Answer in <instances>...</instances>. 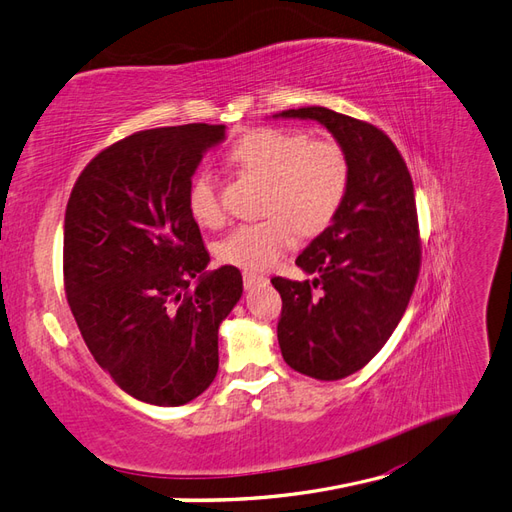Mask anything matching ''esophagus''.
Returning <instances> with one entry per match:
<instances>
[{
  "mask_svg": "<svg viewBox=\"0 0 512 512\" xmlns=\"http://www.w3.org/2000/svg\"><path fill=\"white\" fill-rule=\"evenodd\" d=\"M268 279L266 277H259V274H253V272H244V287L246 290H251V287L259 285V283H266Z\"/></svg>",
  "mask_w": 512,
  "mask_h": 512,
  "instance_id": "obj_1",
  "label": "esophagus"
}]
</instances>
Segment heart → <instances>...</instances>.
<instances>
[{"label":"heart","mask_w":512,"mask_h":512,"mask_svg":"<svg viewBox=\"0 0 512 512\" xmlns=\"http://www.w3.org/2000/svg\"><path fill=\"white\" fill-rule=\"evenodd\" d=\"M229 157L246 175L266 181L264 214L270 216L231 229L216 246L222 264L266 272L294 244L296 229L320 233L344 203L350 164L331 138L309 140L303 131L264 127L235 142ZM188 205L201 227H218L225 218L212 175L194 179Z\"/></svg>","instance_id":"obj_1"}]
</instances>
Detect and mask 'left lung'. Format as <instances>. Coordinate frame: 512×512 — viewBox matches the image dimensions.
<instances>
[{"label": "left lung", "instance_id": "8db88e82", "mask_svg": "<svg viewBox=\"0 0 512 512\" xmlns=\"http://www.w3.org/2000/svg\"><path fill=\"white\" fill-rule=\"evenodd\" d=\"M274 119L318 121L348 155L344 203L296 259L313 279H272L283 298L277 337L285 363L339 381L376 357L415 290L422 248L413 181L396 144L370 123L320 106Z\"/></svg>", "mask_w": 512, "mask_h": 512}]
</instances>
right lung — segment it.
Instances as JSON below:
<instances>
[{
    "instance_id": "obj_1",
    "label": "right lung",
    "mask_w": 512,
    "mask_h": 512,
    "mask_svg": "<svg viewBox=\"0 0 512 512\" xmlns=\"http://www.w3.org/2000/svg\"><path fill=\"white\" fill-rule=\"evenodd\" d=\"M225 125L131 134L77 177L64 216V290L90 355L131 398L181 406L212 385L218 326L242 296L190 214L192 175Z\"/></svg>"
}]
</instances>
